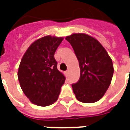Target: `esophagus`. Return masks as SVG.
Masks as SVG:
<instances>
[{
  "label": "esophagus",
  "mask_w": 130,
  "mask_h": 130,
  "mask_svg": "<svg viewBox=\"0 0 130 130\" xmlns=\"http://www.w3.org/2000/svg\"><path fill=\"white\" fill-rule=\"evenodd\" d=\"M65 74H66V76H68V75H69V71H68V70H66V72H65Z\"/></svg>",
  "instance_id": "1"
}]
</instances>
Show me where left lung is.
I'll list each match as a JSON object with an SVG mask.
<instances>
[{
  "label": "left lung",
  "instance_id": "obj_1",
  "mask_svg": "<svg viewBox=\"0 0 130 130\" xmlns=\"http://www.w3.org/2000/svg\"><path fill=\"white\" fill-rule=\"evenodd\" d=\"M74 49L80 67V78L72 84L79 101L93 103L103 97L114 72L111 58L106 49L93 37L74 33L66 37Z\"/></svg>",
  "mask_w": 130,
  "mask_h": 130
}]
</instances>
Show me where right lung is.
<instances>
[{
    "mask_svg": "<svg viewBox=\"0 0 130 130\" xmlns=\"http://www.w3.org/2000/svg\"><path fill=\"white\" fill-rule=\"evenodd\" d=\"M63 37L45 36L33 42L22 57L18 80L32 103L47 106L58 100L65 76L57 68L54 54Z\"/></svg>",
    "mask_w": 130,
    "mask_h": 130,
    "instance_id": "1",
    "label": "right lung"
}]
</instances>
